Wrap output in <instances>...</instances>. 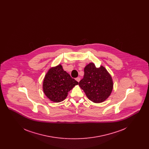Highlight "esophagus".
I'll return each mask as SVG.
<instances>
[{
	"instance_id": "1",
	"label": "esophagus",
	"mask_w": 149,
	"mask_h": 149,
	"mask_svg": "<svg viewBox=\"0 0 149 149\" xmlns=\"http://www.w3.org/2000/svg\"><path fill=\"white\" fill-rule=\"evenodd\" d=\"M75 80H76L78 82H79L80 80V78H79V77H78V78H77L75 79Z\"/></svg>"
}]
</instances>
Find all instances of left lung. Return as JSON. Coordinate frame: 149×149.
Returning <instances> with one entry per match:
<instances>
[{"label":"left lung","instance_id":"obj_1","mask_svg":"<svg viewBox=\"0 0 149 149\" xmlns=\"http://www.w3.org/2000/svg\"><path fill=\"white\" fill-rule=\"evenodd\" d=\"M84 70V78L79 83L80 87L93 102H103L113 90V83L111 74L104 66L96 68L93 63L88 64Z\"/></svg>","mask_w":149,"mask_h":149}]
</instances>
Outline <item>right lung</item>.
Segmentation results:
<instances>
[{
  "instance_id": "1",
  "label": "right lung",
  "mask_w": 149,
  "mask_h": 149,
  "mask_svg": "<svg viewBox=\"0 0 149 149\" xmlns=\"http://www.w3.org/2000/svg\"><path fill=\"white\" fill-rule=\"evenodd\" d=\"M78 84V81L58 64L47 72L43 81V91L50 100L58 103L66 99L68 92Z\"/></svg>"
}]
</instances>
